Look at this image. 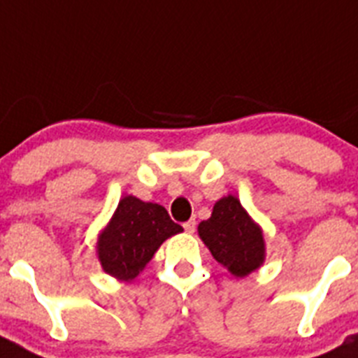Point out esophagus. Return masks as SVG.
Masks as SVG:
<instances>
[{"instance_id": "obj_1", "label": "esophagus", "mask_w": 358, "mask_h": 358, "mask_svg": "<svg viewBox=\"0 0 358 358\" xmlns=\"http://www.w3.org/2000/svg\"><path fill=\"white\" fill-rule=\"evenodd\" d=\"M195 226H197V224H195V220H188V222H185V231L186 233H189V235H194Z\"/></svg>"}]
</instances>
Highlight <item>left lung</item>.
Returning <instances> with one entry per match:
<instances>
[{
  "label": "left lung",
  "mask_w": 358,
  "mask_h": 358,
  "mask_svg": "<svg viewBox=\"0 0 358 358\" xmlns=\"http://www.w3.org/2000/svg\"><path fill=\"white\" fill-rule=\"evenodd\" d=\"M199 236L215 260L236 278L251 274L265 260L264 233L235 195L215 202L211 217L199 224Z\"/></svg>",
  "instance_id": "obj_1"
}]
</instances>
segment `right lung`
Masks as SVG:
<instances>
[{
    "mask_svg": "<svg viewBox=\"0 0 358 358\" xmlns=\"http://www.w3.org/2000/svg\"><path fill=\"white\" fill-rule=\"evenodd\" d=\"M181 231L163 206L127 195L118 202L110 222L98 236V260L107 274L132 281L161 243Z\"/></svg>",
    "mask_w": 358,
    "mask_h": 358,
    "instance_id": "right-lung-1",
    "label": "right lung"
}]
</instances>
